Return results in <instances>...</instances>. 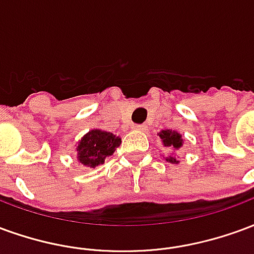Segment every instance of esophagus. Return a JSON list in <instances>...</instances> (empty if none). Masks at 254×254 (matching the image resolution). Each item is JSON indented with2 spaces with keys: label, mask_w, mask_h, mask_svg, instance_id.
<instances>
[{
  "label": "esophagus",
  "mask_w": 254,
  "mask_h": 254,
  "mask_svg": "<svg viewBox=\"0 0 254 254\" xmlns=\"http://www.w3.org/2000/svg\"><path fill=\"white\" fill-rule=\"evenodd\" d=\"M132 127L134 129V130H144V129H145V127H144V125H138V124H134Z\"/></svg>",
  "instance_id": "esophagus-1"
}]
</instances>
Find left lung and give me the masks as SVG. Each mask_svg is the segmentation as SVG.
<instances>
[{"label": "left lung", "instance_id": "left-lung-1", "mask_svg": "<svg viewBox=\"0 0 254 254\" xmlns=\"http://www.w3.org/2000/svg\"><path fill=\"white\" fill-rule=\"evenodd\" d=\"M159 137L162 138V141H163V144H165L166 147H173V148H181L182 145V138H181V134L177 132H173V130H170V129H166V130H162V132L159 133ZM169 162H178L177 159H174V158H169Z\"/></svg>", "mask_w": 254, "mask_h": 254}]
</instances>
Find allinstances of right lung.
<instances>
[{
    "mask_svg": "<svg viewBox=\"0 0 254 254\" xmlns=\"http://www.w3.org/2000/svg\"><path fill=\"white\" fill-rule=\"evenodd\" d=\"M121 144V138L116 134L99 129L88 132L77 145V159L88 167L102 165L107 156L114 154Z\"/></svg>",
    "mask_w": 254,
    "mask_h": 254,
    "instance_id": "obj_1",
    "label": "right lung"
}]
</instances>
